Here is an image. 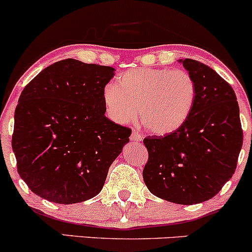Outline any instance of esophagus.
I'll return each instance as SVG.
<instances>
[{
	"label": "esophagus",
	"mask_w": 252,
	"mask_h": 252,
	"mask_svg": "<svg viewBox=\"0 0 252 252\" xmlns=\"http://www.w3.org/2000/svg\"><path fill=\"white\" fill-rule=\"evenodd\" d=\"M130 138H131V141H135V142H141L142 141V136L138 134L137 131H132Z\"/></svg>",
	"instance_id": "esophagus-1"
}]
</instances>
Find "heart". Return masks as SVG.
I'll return each mask as SVG.
<instances>
[{"label": "heart", "instance_id": "obj_1", "mask_svg": "<svg viewBox=\"0 0 252 252\" xmlns=\"http://www.w3.org/2000/svg\"><path fill=\"white\" fill-rule=\"evenodd\" d=\"M196 83L189 72L172 68L138 67L117 78L103 91L106 114L117 123L137 116L150 134L170 135L189 118L196 102Z\"/></svg>", "mask_w": 252, "mask_h": 252}]
</instances>
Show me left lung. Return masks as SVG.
Wrapping results in <instances>:
<instances>
[{"label":"left lung","mask_w":252,"mask_h":252,"mask_svg":"<svg viewBox=\"0 0 252 252\" xmlns=\"http://www.w3.org/2000/svg\"><path fill=\"white\" fill-rule=\"evenodd\" d=\"M196 83V102L184 126L143 143L148 162L143 180L150 193L180 205L213 198L232 178L243 144L239 106L233 89L210 66L180 59Z\"/></svg>","instance_id":"1"}]
</instances>
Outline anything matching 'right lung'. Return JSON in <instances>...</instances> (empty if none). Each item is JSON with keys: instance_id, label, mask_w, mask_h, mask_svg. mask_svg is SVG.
I'll return each mask as SVG.
<instances>
[{"instance_id": "1", "label": "right lung", "mask_w": 252, "mask_h": 252, "mask_svg": "<svg viewBox=\"0 0 252 252\" xmlns=\"http://www.w3.org/2000/svg\"><path fill=\"white\" fill-rule=\"evenodd\" d=\"M115 68L65 59L27 84L14 115L17 172L33 193L57 204L96 196L131 129L105 117L103 91Z\"/></svg>"}]
</instances>
